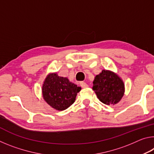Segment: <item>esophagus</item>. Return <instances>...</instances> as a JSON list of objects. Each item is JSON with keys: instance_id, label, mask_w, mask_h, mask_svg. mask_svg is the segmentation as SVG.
<instances>
[{"instance_id": "1", "label": "esophagus", "mask_w": 154, "mask_h": 154, "mask_svg": "<svg viewBox=\"0 0 154 154\" xmlns=\"http://www.w3.org/2000/svg\"><path fill=\"white\" fill-rule=\"evenodd\" d=\"M80 85L82 86V88H86L88 87V85L86 83L84 82H80Z\"/></svg>"}]
</instances>
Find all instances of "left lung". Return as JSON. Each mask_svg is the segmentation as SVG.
I'll list each match as a JSON object with an SVG mask.
<instances>
[{"mask_svg": "<svg viewBox=\"0 0 154 154\" xmlns=\"http://www.w3.org/2000/svg\"><path fill=\"white\" fill-rule=\"evenodd\" d=\"M94 90L99 100L105 105H116L123 97L125 85L119 75L109 70H103L96 75L93 82Z\"/></svg>", "mask_w": 154, "mask_h": 154, "instance_id": "left-lung-1", "label": "left lung"}]
</instances>
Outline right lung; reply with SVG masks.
Returning <instances> with one entry per match:
<instances>
[{"instance_id":"obj_1","label":"right lung","mask_w":154,"mask_h":154,"mask_svg":"<svg viewBox=\"0 0 154 154\" xmlns=\"http://www.w3.org/2000/svg\"><path fill=\"white\" fill-rule=\"evenodd\" d=\"M82 88L70 82L67 77L58 76L56 72L47 75L42 86L44 100L54 109L63 111L74 103Z\"/></svg>"}]
</instances>
